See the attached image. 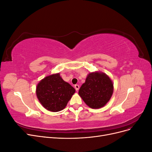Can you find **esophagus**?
I'll list each match as a JSON object with an SVG mask.
<instances>
[{"label":"esophagus","instance_id":"34e87169","mask_svg":"<svg viewBox=\"0 0 152 152\" xmlns=\"http://www.w3.org/2000/svg\"><path fill=\"white\" fill-rule=\"evenodd\" d=\"M79 88H80V86H79V85H78V84H76V85H75V90H76L77 91H79Z\"/></svg>","mask_w":152,"mask_h":152}]
</instances>
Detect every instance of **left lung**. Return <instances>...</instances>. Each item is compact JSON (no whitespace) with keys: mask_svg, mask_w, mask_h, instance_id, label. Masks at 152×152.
<instances>
[{"mask_svg":"<svg viewBox=\"0 0 152 152\" xmlns=\"http://www.w3.org/2000/svg\"><path fill=\"white\" fill-rule=\"evenodd\" d=\"M113 93V83L110 78L102 72H94L87 75L86 81L79 91V95L91 108L103 107Z\"/></svg>","mask_w":152,"mask_h":152,"instance_id":"8db88e82","label":"left lung"}]
</instances>
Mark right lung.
<instances>
[{
    "label": "right lung",
    "mask_w": 152,
    "mask_h": 152,
    "mask_svg": "<svg viewBox=\"0 0 152 152\" xmlns=\"http://www.w3.org/2000/svg\"><path fill=\"white\" fill-rule=\"evenodd\" d=\"M75 93V89L63 80L59 73L46 76L36 87L39 102L50 112H57L65 108Z\"/></svg>",
    "instance_id": "1"
}]
</instances>
